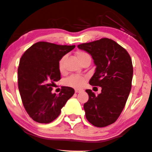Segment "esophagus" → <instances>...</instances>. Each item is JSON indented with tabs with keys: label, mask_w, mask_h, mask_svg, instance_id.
I'll list each match as a JSON object with an SVG mask.
<instances>
[{
	"label": "esophagus",
	"mask_w": 152,
	"mask_h": 152,
	"mask_svg": "<svg viewBox=\"0 0 152 152\" xmlns=\"http://www.w3.org/2000/svg\"><path fill=\"white\" fill-rule=\"evenodd\" d=\"M82 91H84V90L81 89H75V92H76V93H80V92H82Z\"/></svg>",
	"instance_id": "obj_1"
}]
</instances>
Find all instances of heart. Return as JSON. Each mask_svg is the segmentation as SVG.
Here are the masks:
<instances>
[{
  "instance_id": "b5f03b06",
  "label": "heart",
  "mask_w": 152,
  "mask_h": 152,
  "mask_svg": "<svg viewBox=\"0 0 152 152\" xmlns=\"http://www.w3.org/2000/svg\"><path fill=\"white\" fill-rule=\"evenodd\" d=\"M76 56L79 62H81V61H83L85 58H91L89 55L86 52L82 50H79L76 52ZM65 59H66V57L64 56V57H63L60 60L59 63H58V67H59L60 71H61V72L64 71ZM85 81H86V78L84 77V76H71L66 80V82L65 83H66L67 86H71V87L81 88L84 84Z\"/></svg>"
}]
</instances>
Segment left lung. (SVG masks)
<instances>
[{
  "mask_svg": "<svg viewBox=\"0 0 152 152\" xmlns=\"http://www.w3.org/2000/svg\"><path fill=\"white\" fill-rule=\"evenodd\" d=\"M78 48L91 55L96 66L89 84L102 87L97 96L91 89L86 90L89 94L84 104L86 118L96 127H105L115 122L126 105L131 89L132 61L123 47L108 38Z\"/></svg>",
  "mask_w": 152,
  "mask_h": 152,
  "instance_id": "8db88e82",
  "label": "left lung"
}]
</instances>
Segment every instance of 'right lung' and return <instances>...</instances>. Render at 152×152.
Masks as SVG:
<instances>
[{"mask_svg":"<svg viewBox=\"0 0 152 152\" xmlns=\"http://www.w3.org/2000/svg\"><path fill=\"white\" fill-rule=\"evenodd\" d=\"M75 47L39 42L21 58L18 68L20 95L25 110L36 122L49 123L56 119L74 94V89L68 86H63L58 95L52 89L55 81L61 79L60 60Z\"/></svg>","mask_w":152,"mask_h":152,"instance_id":"add662e5","label":"right lung"}]
</instances>
